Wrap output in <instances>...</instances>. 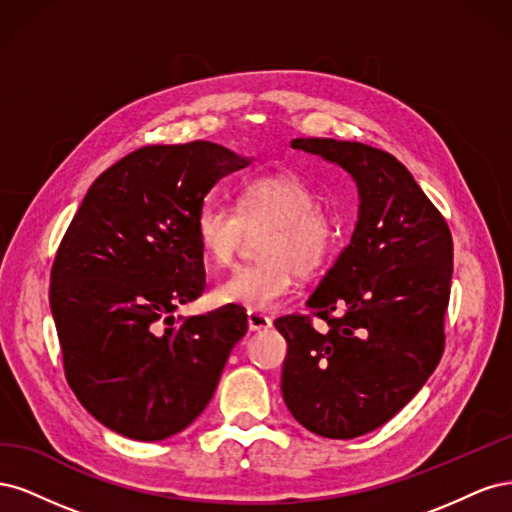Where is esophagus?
Returning a JSON list of instances; mask_svg holds the SVG:
<instances>
[{
  "label": "esophagus",
  "instance_id": "obj_1",
  "mask_svg": "<svg viewBox=\"0 0 512 512\" xmlns=\"http://www.w3.org/2000/svg\"><path fill=\"white\" fill-rule=\"evenodd\" d=\"M273 324V320L267 314H260V312H247V327L250 331H262V329H269Z\"/></svg>",
  "mask_w": 512,
  "mask_h": 512
}]
</instances>
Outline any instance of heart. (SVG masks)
I'll return each instance as SVG.
<instances>
[{"mask_svg": "<svg viewBox=\"0 0 512 512\" xmlns=\"http://www.w3.org/2000/svg\"><path fill=\"white\" fill-rule=\"evenodd\" d=\"M267 226L258 241L256 265L237 269L215 286L220 303L258 312L288 299L299 280L327 269L344 241V220L318 205L314 185L294 173H267L247 179L237 209L207 200L196 213V239L213 267H230L247 230Z\"/></svg>", "mask_w": 512, "mask_h": 512, "instance_id": "heart-1", "label": "heart"}]
</instances>
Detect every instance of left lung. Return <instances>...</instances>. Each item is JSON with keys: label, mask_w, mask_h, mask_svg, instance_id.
<instances>
[{"label": "left lung", "mask_w": 512, "mask_h": 512, "mask_svg": "<svg viewBox=\"0 0 512 512\" xmlns=\"http://www.w3.org/2000/svg\"><path fill=\"white\" fill-rule=\"evenodd\" d=\"M290 145L346 168L361 196L352 241L309 297L312 312L275 320L290 414L316 436L350 440L391 421L438 367L453 237L391 153L335 138ZM314 317L328 327L314 330Z\"/></svg>", "instance_id": "1"}]
</instances>
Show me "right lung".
I'll return each mask as SVG.
<instances>
[{
	"label": "right lung",
	"instance_id": "right-lung-1",
	"mask_svg": "<svg viewBox=\"0 0 512 512\" xmlns=\"http://www.w3.org/2000/svg\"><path fill=\"white\" fill-rule=\"evenodd\" d=\"M209 141L149 145L94 181L51 269L64 374L83 408L121 436H175L207 408L247 331L241 305L175 318L203 294L196 213L247 166Z\"/></svg>",
	"mask_w": 512,
	"mask_h": 512
}]
</instances>
